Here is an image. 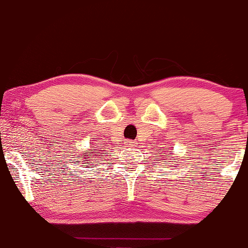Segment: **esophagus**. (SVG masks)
<instances>
[{
  "instance_id": "1",
  "label": "esophagus",
  "mask_w": 248,
  "mask_h": 248,
  "mask_svg": "<svg viewBox=\"0 0 248 248\" xmlns=\"http://www.w3.org/2000/svg\"><path fill=\"white\" fill-rule=\"evenodd\" d=\"M124 146H126V147H136V146H138V142L132 141V140H127L126 142H124Z\"/></svg>"
}]
</instances>
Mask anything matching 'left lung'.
<instances>
[{"instance_id": "1", "label": "left lung", "mask_w": 248, "mask_h": 248, "mask_svg": "<svg viewBox=\"0 0 248 248\" xmlns=\"http://www.w3.org/2000/svg\"><path fill=\"white\" fill-rule=\"evenodd\" d=\"M166 150H167V148H164V152H158V154H160V157H162V160H163V158H166V156H168V157H169V156H170V154H166V155H163L164 153H167Z\"/></svg>"}]
</instances>
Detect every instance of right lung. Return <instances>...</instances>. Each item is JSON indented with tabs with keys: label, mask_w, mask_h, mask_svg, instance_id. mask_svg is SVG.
Wrapping results in <instances>:
<instances>
[{
	"label": "right lung",
	"mask_w": 248,
	"mask_h": 248,
	"mask_svg": "<svg viewBox=\"0 0 248 248\" xmlns=\"http://www.w3.org/2000/svg\"><path fill=\"white\" fill-rule=\"evenodd\" d=\"M94 150H98L95 148V149H93V150H90V152H82L81 154H80V156H78V157H77V160L78 161H76L77 163H80V164H85V166H94V164H92V163H99V154L98 153H101L100 150H99V152H94Z\"/></svg>",
	"instance_id": "right-lung-1"
}]
</instances>
